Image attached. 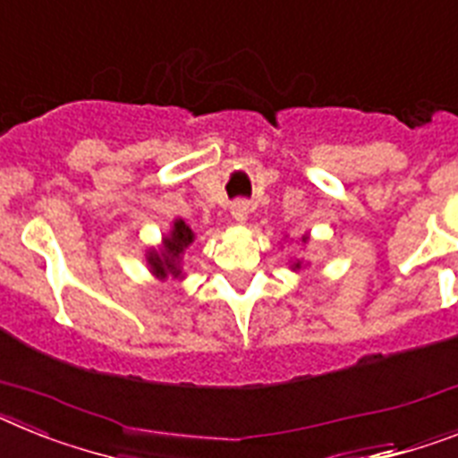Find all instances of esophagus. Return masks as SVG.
I'll list each match as a JSON object with an SVG mask.
<instances>
[{
    "label": "esophagus",
    "mask_w": 458,
    "mask_h": 458,
    "mask_svg": "<svg viewBox=\"0 0 458 458\" xmlns=\"http://www.w3.org/2000/svg\"><path fill=\"white\" fill-rule=\"evenodd\" d=\"M230 214L235 218L237 223H244L249 216V202L247 199H235L233 205H230Z\"/></svg>",
    "instance_id": "1"
}]
</instances>
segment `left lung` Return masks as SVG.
<instances>
[{
	"label": "left lung",
	"instance_id": "left-lung-1",
	"mask_svg": "<svg viewBox=\"0 0 458 458\" xmlns=\"http://www.w3.org/2000/svg\"><path fill=\"white\" fill-rule=\"evenodd\" d=\"M295 267H298V265H295Z\"/></svg>",
	"mask_w": 458,
	"mask_h": 458
}]
</instances>
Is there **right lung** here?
Instances as JSON below:
<instances>
[{
  "instance_id": "right-lung-1",
  "label": "right lung",
  "mask_w": 458,
  "mask_h": 458,
  "mask_svg": "<svg viewBox=\"0 0 458 458\" xmlns=\"http://www.w3.org/2000/svg\"><path fill=\"white\" fill-rule=\"evenodd\" d=\"M193 242V233L188 228L183 221L174 223V230H172L170 237H165V249L160 253L153 251L148 256V263H151L153 272L157 276H179L182 270H179V256H182L183 249Z\"/></svg>"
}]
</instances>
